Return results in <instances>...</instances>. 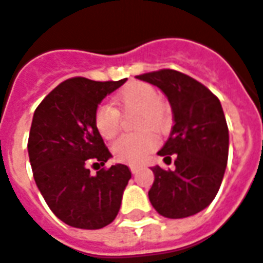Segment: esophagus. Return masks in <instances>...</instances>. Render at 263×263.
<instances>
[{
    "label": "esophagus",
    "mask_w": 263,
    "mask_h": 263,
    "mask_svg": "<svg viewBox=\"0 0 263 263\" xmlns=\"http://www.w3.org/2000/svg\"><path fill=\"white\" fill-rule=\"evenodd\" d=\"M129 170H131L132 174H137L138 171H139V167H138V166H129Z\"/></svg>",
    "instance_id": "obj_1"
}]
</instances>
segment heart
Returning a JSON list of instances; mask_svg holds the SVG:
<instances>
[{"label":"heart","mask_w":263,"mask_h":263,"mask_svg":"<svg viewBox=\"0 0 263 263\" xmlns=\"http://www.w3.org/2000/svg\"><path fill=\"white\" fill-rule=\"evenodd\" d=\"M156 87L145 82H131L122 87L114 97V108L100 104L95 112V126L100 137L112 139L120 131V115L129 110H139L137 125L139 129L160 131L166 125V104L159 100ZM157 145L156 137L152 132H141L118 138L111 146L117 160L122 163H141Z\"/></svg>","instance_id":"b5f03b06"}]
</instances>
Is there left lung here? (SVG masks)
Wrapping results in <instances>:
<instances>
[{
    "label": "left lung",
    "instance_id": "1",
    "mask_svg": "<svg viewBox=\"0 0 263 263\" xmlns=\"http://www.w3.org/2000/svg\"><path fill=\"white\" fill-rule=\"evenodd\" d=\"M168 99L174 118L170 137L157 152L174 170L152 167L149 199L157 213L182 219L205 209L215 199L229 157V128L219 99L194 78L174 69L138 75Z\"/></svg>",
    "mask_w": 263,
    "mask_h": 263
}]
</instances>
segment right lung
Segmentation results:
<instances>
[{
  "label": "right lung",
  "mask_w": 263,
  "mask_h": 263,
  "mask_svg": "<svg viewBox=\"0 0 263 263\" xmlns=\"http://www.w3.org/2000/svg\"><path fill=\"white\" fill-rule=\"evenodd\" d=\"M71 78L43 99L33 114L28 152L39 191L65 224L97 230L118 215L131 178L125 164L100 168L111 153L95 126V112L107 95L125 83Z\"/></svg>",
  "instance_id": "obj_1"
}]
</instances>
